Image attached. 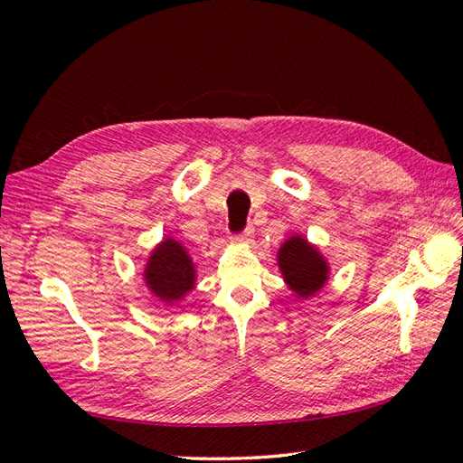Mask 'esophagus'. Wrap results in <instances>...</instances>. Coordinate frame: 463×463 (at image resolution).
I'll list each match as a JSON object with an SVG mask.
<instances>
[{
    "instance_id": "esophagus-1",
    "label": "esophagus",
    "mask_w": 463,
    "mask_h": 463,
    "mask_svg": "<svg viewBox=\"0 0 463 463\" xmlns=\"http://www.w3.org/2000/svg\"><path fill=\"white\" fill-rule=\"evenodd\" d=\"M233 241H235V243H243V245H249L250 241H253V228H247L243 233L235 235V237H233Z\"/></svg>"
}]
</instances>
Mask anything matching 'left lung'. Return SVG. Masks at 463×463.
Segmentation results:
<instances>
[{
    "label": "left lung",
    "mask_w": 463,
    "mask_h": 463,
    "mask_svg": "<svg viewBox=\"0 0 463 463\" xmlns=\"http://www.w3.org/2000/svg\"><path fill=\"white\" fill-rule=\"evenodd\" d=\"M278 269L284 282L299 299H309L325 288L330 276V264L317 245L307 237L293 233L278 249Z\"/></svg>",
    "instance_id": "left-lung-1"
}]
</instances>
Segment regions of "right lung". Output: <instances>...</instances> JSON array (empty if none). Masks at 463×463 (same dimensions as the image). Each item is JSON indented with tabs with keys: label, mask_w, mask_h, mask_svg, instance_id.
<instances>
[{
	"label": "right lung",
	"mask_w": 463,
	"mask_h": 463,
	"mask_svg": "<svg viewBox=\"0 0 463 463\" xmlns=\"http://www.w3.org/2000/svg\"><path fill=\"white\" fill-rule=\"evenodd\" d=\"M143 278L152 296L170 307L194 289L197 270L185 245L164 237L146 259Z\"/></svg>",
	"instance_id": "obj_1"
}]
</instances>
